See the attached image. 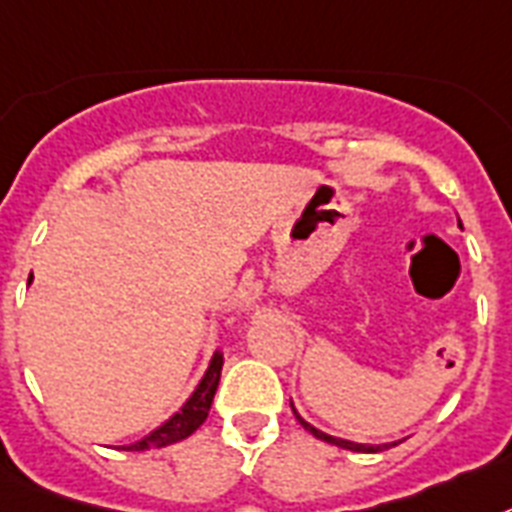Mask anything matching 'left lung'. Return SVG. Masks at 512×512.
<instances>
[{"label":"left lung","mask_w":512,"mask_h":512,"mask_svg":"<svg viewBox=\"0 0 512 512\" xmlns=\"http://www.w3.org/2000/svg\"><path fill=\"white\" fill-rule=\"evenodd\" d=\"M290 408H293L295 418H298V424H301L303 429H306V432H311V434H314L316 439H322V442H329V445L342 447V450H350V453H382V450H387V447H395V445H400V442H403V439H400V442H387V445H363V442H350V439L332 437V434L322 432V429H316L314 424H308L306 418H303L301 413L295 411L293 400H290Z\"/></svg>","instance_id":"1"}]
</instances>
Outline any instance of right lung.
I'll return each mask as SVG.
<instances>
[{
    "label": "right lung",
    "instance_id": "obj_1",
    "mask_svg": "<svg viewBox=\"0 0 512 512\" xmlns=\"http://www.w3.org/2000/svg\"><path fill=\"white\" fill-rule=\"evenodd\" d=\"M219 377H222V356H214L206 366L204 377L196 384V390L190 392V398L185 400L183 408L177 413H172L164 424H159L154 432H149L146 437H141L138 442H130V445H122L120 450H151V447H167L175 445L180 439L190 437L196 432L198 426L204 424L206 416H209V408L214 403V395H217Z\"/></svg>",
    "mask_w": 512,
    "mask_h": 512
}]
</instances>
